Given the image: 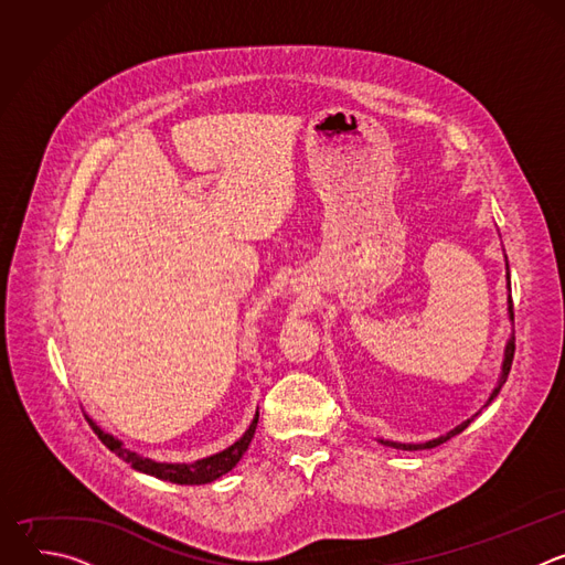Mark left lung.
I'll list each match as a JSON object with an SVG mask.
<instances>
[{
	"mask_svg": "<svg viewBox=\"0 0 565 565\" xmlns=\"http://www.w3.org/2000/svg\"><path fill=\"white\" fill-rule=\"evenodd\" d=\"M510 317L514 319V306H510ZM514 351H516V347H514V335H512V340L508 342V349H505V362H503V373H501V380H499V386L494 388V393H492V397H490V402L501 393V386L505 384V380H508V375H510V369H512V360H514ZM488 402V405H490ZM473 418H469V420H465L462 425H458L454 431H449L447 436H440V438H436V440H429V443H423V445H402V443H388V440H380L382 445H388V447H393V449H407V451H416V449H431V447H438V445H443V443H447L451 436H456V434H460L462 429H467V425L471 423Z\"/></svg>",
	"mask_w": 565,
	"mask_h": 565,
	"instance_id": "obj_1",
	"label": "left lung"
}]
</instances>
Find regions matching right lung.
<instances>
[{"label":"right lung","instance_id":"1","mask_svg":"<svg viewBox=\"0 0 565 565\" xmlns=\"http://www.w3.org/2000/svg\"><path fill=\"white\" fill-rule=\"evenodd\" d=\"M89 420V418H87ZM257 423H259V412L250 425V429L244 434V438H238L232 447L223 449L221 454H214L210 458H203V460H196L192 465H172V462H156L151 458H142L129 449L122 447L120 440H116L114 436L105 434L96 423L89 420L92 429L98 434V438L103 440V445L114 451L118 458H122L125 462H129L134 469L142 471V473H149V476H156L160 480H170V482H177V486H205V482H212L216 480L218 476L227 473L238 460L241 456L246 454L253 436H255V429H257Z\"/></svg>","mask_w":565,"mask_h":565}]
</instances>
